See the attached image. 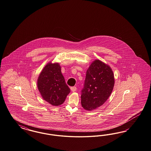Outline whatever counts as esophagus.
I'll use <instances>...</instances> for the list:
<instances>
[{
	"mask_svg": "<svg viewBox=\"0 0 151 151\" xmlns=\"http://www.w3.org/2000/svg\"><path fill=\"white\" fill-rule=\"evenodd\" d=\"M76 89H77V88H76V86H73V87H71V91H72L73 92L76 91Z\"/></svg>",
	"mask_w": 151,
	"mask_h": 151,
	"instance_id": "obj_1",
	"label": "esophagus"
}]
</instances>
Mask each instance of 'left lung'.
<instances>
[{"label":"left lung","instance_id":"1","mask_svg":"<svg viewBox=\"0 0 151 151\" xmlns=\"http://www.w3.org/2000/svg\"><path fill=\"white\" fill-rule=\"evenodd\" d=\"M114 83V73L109 66L99 60L94 61L86 71L81 91L83 109L91 111L103 105L111 94Z\"/></svg>","mask_w":151,"mask_h":151}]
</instances>
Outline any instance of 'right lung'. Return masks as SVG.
I'll return each instance as SVG.
<instances>
[{
	"label": "right lung",
	"instance_id": "right-lung-1",
	"mask_svg": "<svg viewBox=\"0 0 151 151\" xmlns=\"http://www.w3.org/2000/svg\"><path fill=\"white\" fill-rule=\"evenodd\" d=\"M37 87L42 98L53 106L63 103L70 89L65 83L58 63H48L37 80Z\"/></svg>",
	"mask_w": 151,
	"mask_h": 151
}]
</instances>
